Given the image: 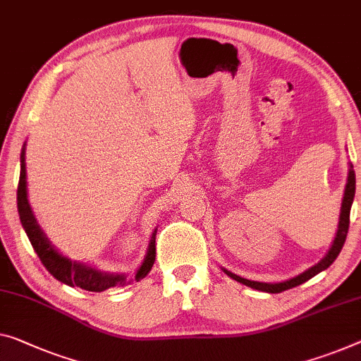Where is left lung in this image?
Returning <instances> with one entry per match:
<instances>
[{
    "instance_id": "obj_1",
    "label": "left lung",
    "mask_w": 361,
    "mask_h": 361,
    "mask_svg": "<svg viewBox=\"0 0 361 361\" xmlns=\"http://www.w3.org/2000/svg\"><path fill=\"white\" fill-rule=\"evenodd\" d=\"M353 196H355V171H353V165L350 164V169H348V176H347V185H345V192H343V199H342V207H341V217H338V227H337V233L336 238L332 241V246L327 251V255L322 257V259L314 264L313 267H310L308 271L301 272L300 276L288 279L285 282H279V283H267V282H256V281H248V279H243L236 274L227 271V269L222 267V271L227 274L228 277H232L233 281L248 285V287L255 288V290H261V292H267V293H281L283 290L293 288L297 285L305 283L306 281H310L311 277H314L316 274H319L324 271V269L329 267L332 262L336 261V257L341 252L343 243H345L347 233H348V224H350V207L353 202Z\"/></svg>"
}]
</instances>
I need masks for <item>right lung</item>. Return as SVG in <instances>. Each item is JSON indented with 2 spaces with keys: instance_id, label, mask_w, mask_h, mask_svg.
<instances>
[{
  "instance_id": "1",
  "label": "right lung",
  "mask_w": 361,
  "mask_h": 361,
  "mask_svg": "<svg viewBox=\"0 0 361 361\" xmlns=\"http://www.w3.org/2000/svg\"><path fill=\"white\" fill-rule=\"evenodd\" d=\"M18 211L20 224L25 230L27 236H29L32 246L40 257L42 264L47 267V271L51 274L56 281L69 285V287H79L89 292H104L106 288L111 287H123L128 285L129 279L125 274H113V272H102L99 269L85 266L82 262L71 261L61 252H58L53 248L50 241L42 232L40 225L37 224V219L32 214L29 199H27V180H25V144L20 152V175H19V186H18ZM155 233L154 230L152 236H150L147 255L144 257L141 267L137 269L134 281H141L150 272L155 261Z\"/></svg>"
}]
</instances>
